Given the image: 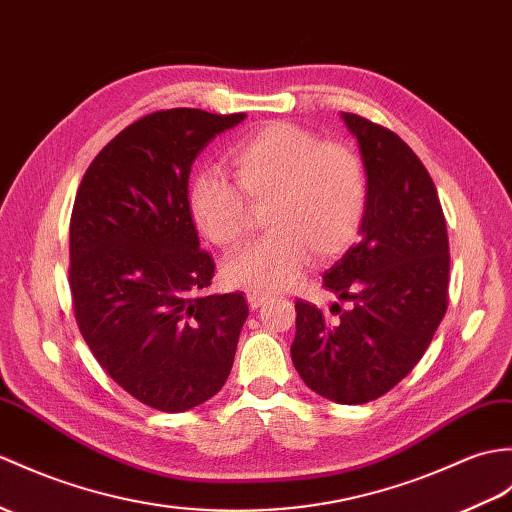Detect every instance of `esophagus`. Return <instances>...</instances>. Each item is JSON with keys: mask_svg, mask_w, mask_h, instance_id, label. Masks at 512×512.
Segmentation results:
<instances>
[{"mask_svg": "<svg viewBox=\"0 0 512 512\" xmlns=\"http://www.w3.org/2000/svg\"><path fill=\"white\" fill-rule=\"evenodd\" d=\"M246 296H248V305H251L253 310H259V307H261V305H266V303H268V299H270L268 294L259 292V290H251V292H248Z\"/></svg>", "mask_w": 512, "mask_h": 512, "instance_id": "esophagus-1", "label": "esophagus"}]
</instances>
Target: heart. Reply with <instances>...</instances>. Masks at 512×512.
<instances>
[{"label": "heart", "mask_w": 512, "mask_h": 512, "mask_svg": "<svg viewBox=\"0 0 512 512\" xmlns=\"http://www.w3.org/2000/svg\"><path fill=\"white\" fill-rule=\"evenodd\" d=\"M229 163L237 185L207 168L192 176L187 196L202 235L222 248L240 244L248 233L247 199L266 205L268 233L224 261V279L235 288L283 290L299 279L310 255L334 259L358 240L368 209V172L351 146L272 122L237 141Z\"/></svg>", "instance_id": "heart-1"}]
</instances>
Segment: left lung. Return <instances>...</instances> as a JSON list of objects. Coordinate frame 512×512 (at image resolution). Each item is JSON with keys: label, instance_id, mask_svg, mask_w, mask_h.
<instances>
[{"label": "left lung", "instance_id": "1", "mask_svg": "<svg viewBox=\"0 0 512 512\" xmlns=\"http://www.w3.org/2000/svg\"><path fill=\"white\" fill-rule=\"evenodd\" d=\"M368 172L362 240L323 275L351 301L331 314L296 301L292 362L320 397L355 406L386 395L430 347L449 301V240L432 176L392 130L342 113Z\"/></svg>", "mask_w": 512, "mask_h": 512}]
</instances>
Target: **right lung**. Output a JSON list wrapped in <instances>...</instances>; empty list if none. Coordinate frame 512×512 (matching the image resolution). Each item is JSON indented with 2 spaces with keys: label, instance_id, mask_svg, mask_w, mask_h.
I'll return each mask as SVG.
<instances>
[{
  "label": "right lung",
  "instance_id": "add662e5",
  "mask_svg": "<svg viewBox=\"0 0 512 512\" xmlns=\"http://www.w3.org/2000/svg\"><path fill=\"white\" fill-rule=\"evenodd\" d=\"M244 113L170 109L124 128L93 159L69 222V288L80 334L115 384L161 412L211 399L248 318L242 292L207 294L187 200L198 154Z\"/></svg>",
  "mask_w": 512,
  "mask_h": 512
}]
</instances>
